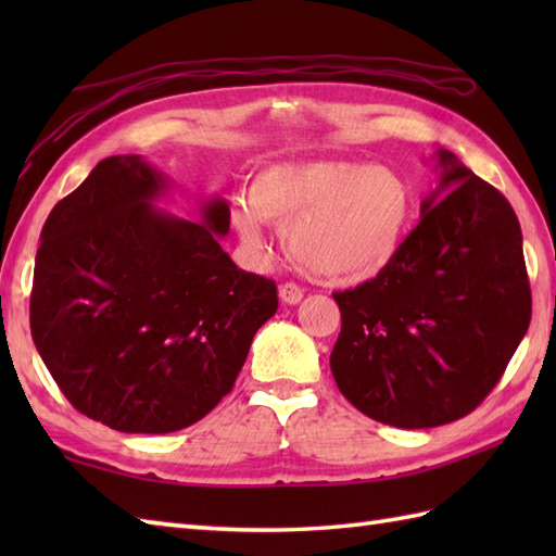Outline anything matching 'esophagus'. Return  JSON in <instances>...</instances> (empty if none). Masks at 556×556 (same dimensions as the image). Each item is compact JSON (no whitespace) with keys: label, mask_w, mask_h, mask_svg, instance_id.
Wrapping results in <instances>:
<instances>
[{"label":"esophagus","mask_w":556,"mask_h":556,"mask_svg":"<svg viewBox=\"0 0 556 556\" xmlns=\"http://www.w3.org/2000/svg\"><path fill=\"white\" fill-rule=\"evenodd\" d=\"M279 299L287 305H296L303 299V289L299 285H293V281H287V285L279 287Z\"/></svg>","instance_id":"34e87169"}]
</instances>
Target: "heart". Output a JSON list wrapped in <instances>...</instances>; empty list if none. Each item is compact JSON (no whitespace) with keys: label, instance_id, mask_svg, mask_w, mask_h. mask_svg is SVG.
I'll return each mask as SVG.
<instances>
[{"label":"heart","instance_id":"obj_1","mask_svg":"<svg viewBox=\"0 0 556 556\" xmlns=\"http://www.w3.org/2000/svg\"><path fill=\"white\" fill-rule=\"evenodd\" d=\"M413 193L384 164L349 160L269 164L236 200L231 222L263 253V222L285 227V251L305 275L334 285L370 279L392 263L410 227Z\"/></svg>","mask_w":556,"mask_h":556}]
</instances>
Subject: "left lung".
Returning a JSON list of instances; mask_svg holds the SVG:
<instances>
[{
    "mask_svg": "<svg viewBox=\"0 0 556 556\" xmlns=\"http://www.w3.org/2000/svg\"><path fill=\"white\" fill-rule=\"evenodd\" d=\"M437 167L440 186L399 255L334 293L341 332L329 365L339 392L406 430L476 410L526 337L533 305L509 200L454 152H437Z\"/></svg>",
    "mask_w": 556,
    "mask_h": 556,
    "instance_id": "left-lung-1",
    "label": "left lung"
}]
</instances>
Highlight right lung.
<instances>
[{"label": "right lung", "instance_id": "obj_1", "mask_svg": "<svg viewBox=\"0 0 556 556\" xmlns=\"http://www.w3.org/2000/svg\"><path fill=\"white\" fill-rule=\"evenodd\" d=\"M167 179L138 155L102 160L47 217L30 334L68 404L119 432L164 434L231 392L277 285L222 251L229 205L203 224L155 207Z\"/></svg>", "mask_w": 556, "mask_h": 556}]
</instances>
